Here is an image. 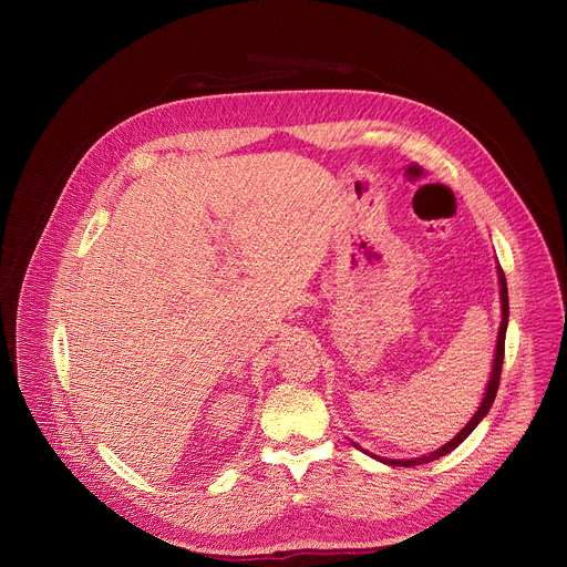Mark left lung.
Returning <instances> with one entry per match:
<instances>
[{
    "instance_id": "left-lung-1",
    "label": "left lung",
    "mask_w": 567,
    "mask_h": 567,
    "mask_svg": "<svg viewBox=\"0 0 567 567\" xmlns=\"http://www.w3.org/2000/svg\"><path fill=\"white\" fill-rule=\"evenodd\" d=\"M498 282H501V311H503V320H501V330H498V343H496V359H494V368H492V377H489V383H487V390H484V396H482V403L477 406L475 415L468 420V424L444 446H440L437 451L424 455V457H415V460H388V457H379L381 462L385 464H392V466H417V464H426V462H433L446 453H451L453 449H457L471 433L473 429L487 417L492 403L496 399V392H498V385H501V372H503V359H505V334H507V320H509V296H507V280H505V274L503 269L498 267Z\"/></svg>"
}]
</instances>
